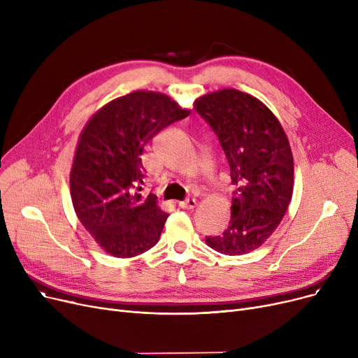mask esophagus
I'll return each mask as SVG.
<instances>
[{"instance_id":"obj_1","label":"esophagus","mask_w":358,"mask_h":358,"mask_svg":"<svg viewBox=\"0 0 358 358\" xmlns=\"http://www.w3.org/2000/svg\"><path fill=\"white\" fill-rule=\"evenodd\" d=\"M196 204H197L196 199H187L185 201L180 203V208H182V209H194Z\"/></svg>"}]
</instances>
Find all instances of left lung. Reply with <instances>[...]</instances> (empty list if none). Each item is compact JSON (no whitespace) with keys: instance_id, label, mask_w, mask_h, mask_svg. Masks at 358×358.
Wrapping results in <instances>:
<instances>
[{"instance_id":"obj_1","label":"left lung","mask_w":358,"mask_h":358,"mask_svg":"<svg viewBox=\"0 0 358 358\" xmlns=\"http://www.w3.org/2000/svg\"><path fill=\"white\" fill-rule=\"evenodd\" d=\"M227 155L236 187L231 220L222 235L206 243L224 255L257 250L283 219L293 194V155L283 127L258 99L220 90L194 103Z\"/></svg>"}]
</instances>
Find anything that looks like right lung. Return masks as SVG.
I'll use <instances>...</instances> for the list:
<instances>
[{"label": "right lung", "instance_id": "add662e5", "mask_svg": "<svg viewBox=\"0 0 358 358\" xmlns=\"http://www.w3.org/2000/svg\"><path fill=\"white\" fill-rule=\"evenodd\" d=\"M165 94L135 91L106 104L80 136L71 169V197L84 228L113 257L129 258L152 248L168 217L157 196L142 190L143 146L162 129L182 120Z\"/></svg>", "mask_w": 358, "mask_h": 358}]
</instances>
